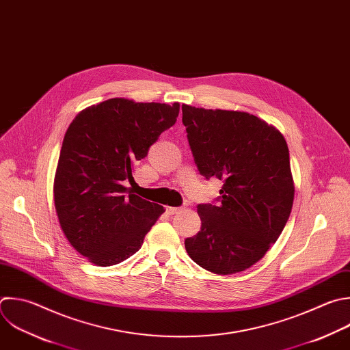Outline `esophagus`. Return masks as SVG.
<instances>
[{"label":"esophagus","mask_w":350,"mask_h":350,"mask_svg":"<svg viewBox=\"0 0 350 350\" xmlns=\"http://www.w3.org/2000/svg\"><path fill=\"white\" fill-rule=\"evenodd\" d=\"M185 208V206H181V207H167L166 208V211L170 214V215H173V214H177V213H180L181 210H184Z\"/></svg>","instance_id":"34e87169"}]
</instances>
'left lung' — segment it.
<instances>
[{"mask_svg": "<svg viewBox=\"0 0 350 350\" xmlns=\"http://www.w3.org/2000/svg\"><path fill=\"white\" fill-rule=\"evenodd\" d=\"M183 124L199 173L224 183L217 203L198 204L202 226L188 256L217 275L246 271L278 241L294 184L283 135L258 116L183 104Z\"/></svg>", "mask_w": 350, "mask_h": 350, "instance_id": "8db88e82", "label": "left lung"}]
</instances>
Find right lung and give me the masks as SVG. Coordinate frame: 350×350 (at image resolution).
<instances>
[{"instance_id": "add662e5", "label": "right lung", "mask_w": 350, "mask_h": 350, "mask_svg": "<svg viewBox=\"0 0 350 350\" xmlns=\"http://www.w3.org/2000/svg\"><path fill=\"white\" fill-rule=\"evenodd\" d=\"M180 104L109 98L70 124L55 174V207L71 246L98 267L140 250L163 206L135 195L137 161L177 121Z\"/></svg>"}]
</instances>
